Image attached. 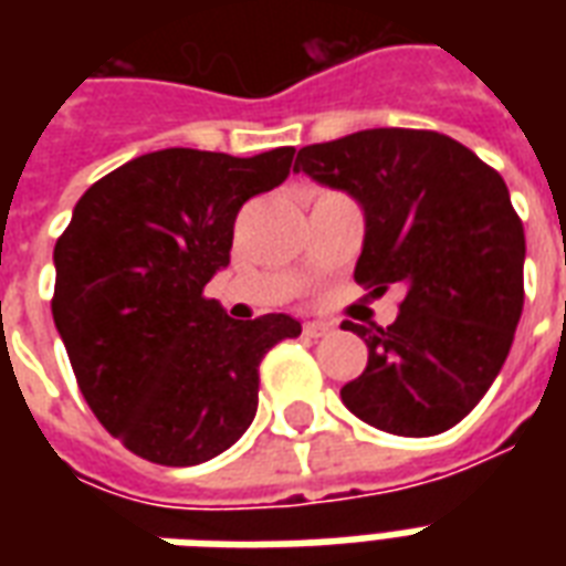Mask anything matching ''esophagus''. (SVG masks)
<instances>
[{
	"mask_svg": "<svg viewBox=\"0 0 566 566\" xmlns=\"http://www.w3.org/2000/svg\"><path fill=\"white\" fill-rule=\"evenodd\" d=\"M333 331V324H324V321H306L303 324V333L312 336V339H318V336H327Z\"/></svg>",
	"mask_w": 566,
	"mask_h": 566,
	"instance_id": "1",
	"label": "esophagus"
}]
</instances>
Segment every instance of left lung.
<instances>
[{"instance_id": "left-lung-1", "label": "left lung", "mask_w": 566, "mask_h": 566, "mask_svg": "<svg viewBox=\"0 0 566 566\" xmlns=\"http://www.w3.org/2000/svg\"><path fill=\"white\" fill-rule=\"evenodd\" d=\"M294 172L364 206L355 282L403 287L397 321L360 327L367 369L343 403L397 437H437L473 412L524 306V227L497 169L433 129H360L300 148Z\"/></svg>"}]
</instances>
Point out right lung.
<instances>
[{
    "label": "right lung",
    "instance_id": "obj_1",
    "mask_svg": "<svg viewBox=\"0 0 566 566\" xmlns=\"http://www.w3.org/2000/svg\"><path fill=\"white\" fill-rule=\"evenodd\" d=\"M258 157L166 148L99 178L56 239L51 312L99 424L150 463L193 467L258 412L260 360L300 336L291 315L233 321L206 296L248 199L291 175Z\"/></svg>",
    "mask_w": 566,
    "mask_h": 566
}]
</instances>
